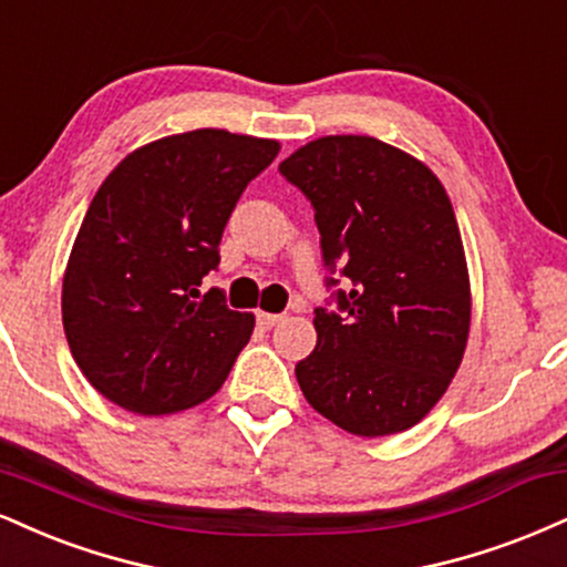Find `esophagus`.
I'll list each match as a JSON object with an SVG mask.
<instances>
[{"mask_svg": "<svg viewBox=\"0 0 567 567\" xmlns=\"http://www.w3.org/2000/svg\"><path fill=\"white\" fill-rule=\"evenodd\" d=\"M258 324L264 327V330H271V327L282 322V313H266V311H258Z\"/></svg>", "mask_w": 567, "mask_h": 567, "instance_id": "34e87169", "label": "esophagus"}]
</instances>
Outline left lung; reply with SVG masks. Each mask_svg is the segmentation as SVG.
<instances>
[{"instance_id": "left-lung-1", "label": "left lung", "mask_w": 567, "mask_h": 567, "mask_svg": "<svg viewBox=\"0 0 567 567\" xmlns=\"http://www.w3.org/2000/svg\"><path fill=\"white\" fill-rule=\"evenodd\" d=\"M279 174L311 203L336 303L313 309L317 349L296 364L306 401L364 439L417 425L460 370L470 332L446 189L404 150L357 134L309 142Z\"/></svg>"}]
</instances>
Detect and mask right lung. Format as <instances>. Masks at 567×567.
<instances>
[{
	"instance_id": "obj_1",
	"label": "right lung",
	"mask_w": 567,
	"mask_h": 567,
	"mask_svg": "<svg viewBox=\"0 0 567 567\" xmlns=\"http://www.w3.org/2000/svg\"><path fill=\"white\" fill-rule=\"evenodd\" d=\"M277 153L275 140L197 128L134 150L102 182L68 258L63 327L107 401L153 417L227 380L254 313L200 288L237 200Z\"/></svg>"
}]
</instances>
